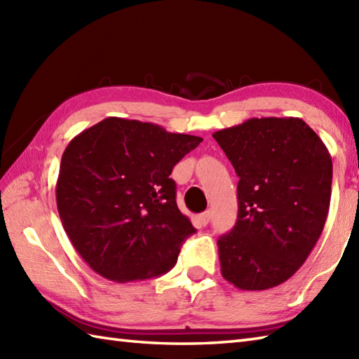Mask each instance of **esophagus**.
Returning a JSON list of instances; mask_svg holds the SVG:
<instances>
[{"instance_id": "obj_1", "label": "esophagus", "mask_w": 359, "mask_h": 359, "mask_svg": "<svg viewBox=\"0 0 359 359\" xmlns=\"http://www.w3.org/2000/svg\"><path fill=\"white\" fill-rule=\"evenodd\" d=\"M210 220H211V211L208 210V211L202 212V215H201V222H202L203 225H208Z\"/></svg>"}]
</instances>
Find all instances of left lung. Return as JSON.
<instances>
[{
	"mask_svg": "<svg viewBox=\"0 0 359 359\" xmlns=\"http://www.w3.org/2000/svg\"><path fill=\"white\" fill-rule=\"evenodd\" d=\"M239 175L238 220L217 241L222 276L266 290L306 262L329 215L333 166L297 117L250 118L212 134Z\"/></svg>",
	"mask_w": 359,
	"mask_h": 359,
	"instance_id": "left-lung-1",
	"label": "left lung"
}]
</instances>
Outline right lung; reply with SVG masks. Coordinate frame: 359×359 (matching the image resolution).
I'll list each match as a JSON object with an SVG mask.
<instances>
[{
	"label": "right lung",
	"instance_id": "obj_1",
	"mask_svg": "<svg viewBox=\"0 0 359 359\" xmlns=\"http://www.w3.org/2000/svg\"><path fill=\"white\" fill-rule=\"evenodd\" d=\"M201 142L108 117L67 144L57 208L67 238L95 273L125 284L172 269L196 228L177 207L170 174Z\"/></svg>",
	"mask_w": 359,
	"mask_h": 359
}]
</instances>
